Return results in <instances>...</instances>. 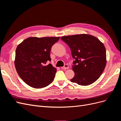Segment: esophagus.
Wrapping results in <instances>:
<instances>
[{"instance_id": "esophagus-1", "label": "esophagus", "mask_w": 121, "mask_h": 121, "mask_svg": "<svg viewBox=\"0 0 121 121\" xmlns=\"http://www.w3.org/2000/svg\"><path fill=\"white\" fill-rule=\"evenodd\" d=\"M61 68L63 69H69V65H67V64H65V65H64V67H61Z\"/></svg>"}]
</instances>
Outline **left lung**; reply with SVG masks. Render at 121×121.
Here are the masks:
<instances>
[{"instance_id": "8db88e82", "label": "left lung", "mask_w": 121, "mask_h": 121, "mask_svg": "<svg viewBox=\"0 0 121 121\" xmlns=\"http://www.w3.org/2000/svg\"><path fill=\"white\" fill-rule=\"evenodd\" d=\"M71 49L75 73L73 83L82 86L92 84L99 78L107 63L105 48L99 40L93 36L78 34L60 38Z\"/></svg>"}]
</instances>
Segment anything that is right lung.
<instances>
[{
  "mask_svg": "<svg viewBox=\"0 0 121 121\" xmlns=\"http://www.w3.org/2000/svg\"><path fill=\"white\" fill-rule=\"evenodd\" d=\"M60 37H29L17 47L14 65L20 78L34 88H42L53 81L56 69L50 61V52Z\"/></svg>",
  "mask_w": 121,
  "mask_h": 121,
  "instance_id": "1",
  "label": "right lung"
}]
</instances>
